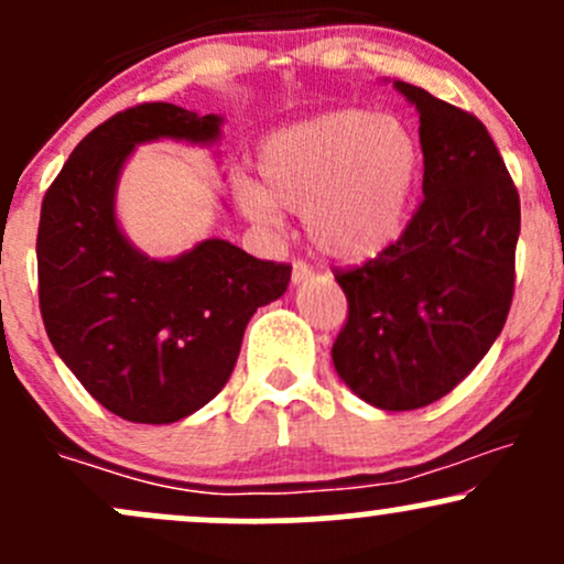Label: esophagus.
<instances>
[{
    "label": "esophagus",
    "mask_w": 564,
    "mask_h": 564,
    "mask_svg": "<svg viewBox=\"0 0 564 564\" xmlns=\"http://www.w3.org/2000/svg\"><path fill=\"white\" fill-rule=\"evenodd\" d=\"M311 272H313L311 264L302 262V259H294V264H292V281H294V283L307 281V278H311Z\"/></svg>",
    "instance_id": "esophagus-1"
}]
</instances>
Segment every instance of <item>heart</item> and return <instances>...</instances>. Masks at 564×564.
I'll list each match as a JSON object with an SVG mask.
<instances>
[{
  "mask_svg": "<svg viewBox=\"0 0 564 564\" xmlns=\"http://www.w3.org/2000/svg\"><path fill=\"white\" fill-rule=\"evenodd\" d=\"M259 183H237V203L262 224L302 213L313 246L337 262H365L402 235L422 148L402 118L346 108L270 134Z\"/></svg>",
  "mask_w": 564,
  "mask_h": 564,
  "instance_id": "b5f03b06",
  "label": "heart"
}]
</instances>
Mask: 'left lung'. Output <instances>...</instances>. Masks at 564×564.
<instances>
[{
    "label": "left lung",
    "instance_id": "obj_1",
    "mask_svg": "<svg viewBox=\"0 0 564 564\" xmlns=\"http://www.w3.org/2000/svg\"><path fill=\"white\" fill-rule=\"evenodd\" d=\"M424 199L405 232L359 267H337L348 318L332 361L354 394L383 411L441 400L506 327L517 283L519 192L473 112L411 83Z\"/></svg>",
    "mask_w": 564,
    "mask_h": 564
}]
</instances>
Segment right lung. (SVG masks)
Here are the masks:
<instances>
[{
    "label": "right lung",
    "mask_w": 564,
    "mask_h": 564,
    "mask_svg": "<svg viewBox=\"0 0 564 564\" xmlns=\"http://www.w3.org/2000/svg\"><path fill=\"white\" fill-rule=\"evenodd\" d=\"M221 118L142 102L99 123L47 186L37 229L40 313L83 389L134 424H170L207 405L235 370L257 307L289 286L292 264L205 240L173 262L142 257L112 213L138 142H210Z\"/></svg>",
    "instance_id": "add662e5"
}]
</instances>
